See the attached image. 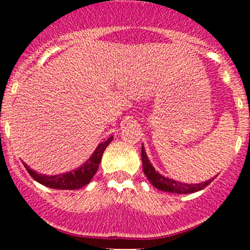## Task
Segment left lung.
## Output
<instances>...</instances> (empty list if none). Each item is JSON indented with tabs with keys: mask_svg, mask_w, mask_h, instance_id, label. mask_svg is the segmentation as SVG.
<instances>
[{
	"mask_svg": "<svg viewBox=\"0 0 250 250\" xmlns=\"http://www.w3.org/2000/svg\"><path fill=\"white\" fill-rule=\"evenodd\" d=\"M141 160H143V169L145 173L146 178L150 180V183L155 186L156 188L161 191H167V192H173V193H190V192H196V191L203 190L207 185L211 183L214 180V178L209 179V180L204 181V183L200 184H186L181 183V181L174 180V179L167 178V176L162 175L152 167L151 162L148 161L147 155H146L145 150H141Z\"/></svg>",
	"mask_w": 250,
	"mask_h": 250,
	"instance_id": "8db88e82",
	"label": "left lung"
}]
</instances>
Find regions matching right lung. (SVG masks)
I'll use <instances>...</instances> for the list:
<instances>
[{
	"instance_id": "obj_1",
	"label": "right lung",
	"mask_w": 250,
	"mask_h": 250,
	"mask_svg": "<svg viewBox=\"0 0 250 250\" xmlns=\"http://www.w3.org/2000/svg\"><path fill=\"white\" fill-rule=\"evenodd\" d=\"M106 144H100L92 155V157L78 169L74 172H69L65 174H59V175H44V174H39L32 170L29 166L25 165V168L29 172L30 175L42 185L48 186L52 188H59V190H78L84 185L89 184L94 174L97 173L99 168V163L102 161V156L104 153Z\"/></svg>"
}]
</instances>
